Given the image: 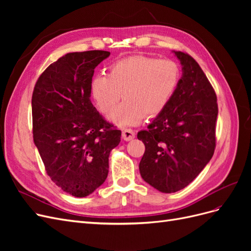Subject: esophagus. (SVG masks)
I'll return each mask as SVG.
<instances>
[{"label":"esophagus","mask_w":251,"mask_h":251,"mask_svg":"<svg viewBox=\"0 0 251 251\" xmlns=\"http://www.w3.org/2000/svg\"><path fill=\"white\" fill-rule=\"evenodd\" d=\"M123 138L126 141L134 139L135 138V132L132 130V128H126V130L123 131Z\"/></svg>","instance_id":"esophagus-1"}]
</instances>
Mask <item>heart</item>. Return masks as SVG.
<instances>
[{"label": "heart", "mask_w": 251, "mask_h": 251, "mask_svg": "<svg viewBox=\"0 0 251 251\" xmlns=\"http://www.w3.org/2000/svg\"><path fill=\"white\" fill-rule=\"evenodd\" d=\"M179 65L171 58L133 55L114 63L108 76L97 75L91 81V95L104 115L123 104L110 119L118 126H135L147 117L159 115L169 104L180 81Z\"/></svg>", "instance_id": "heart-1"}]
</instances>
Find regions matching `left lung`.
I'll return each instance as SVG.
<instances>
[{"mask_svg":"<svg viewBox=\"0 0 251 251\" xmlns=\"http://www.w3.org/2000/svg\"><path fill=\"white\" fill-rule=\"evenodd\" d=\"M175 54L183 71L176 92L148 130L137 135L146 147L141 177L166 194L187 186L209 162L218 116L216 92L199 64L187 53Z\"/></svg>","mask_w":251,"mask_h":251,"instance_id":"left-lung-1","label":"left lung"}]
</instances>
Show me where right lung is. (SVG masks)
<instances>
[{
	"label": "right lung",
	"instance_id": "add662e5",
	"mask_svg": "<svg viewBox=\"0 0 251 251\" xmlns=\"http://www.w3.org/2000/svg\"><path fill=\"white\" fill-rule=\"evenodd\" d=\"M109 51L67 53L41 75L32 93L33 140L48 176L67 194L87 197L107 179L121 131L91 102L94 69Z\"/></svg>",
	"mask_w": 251,
	"mask_h": 251
}]
</instances>
